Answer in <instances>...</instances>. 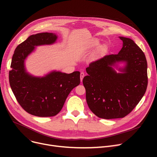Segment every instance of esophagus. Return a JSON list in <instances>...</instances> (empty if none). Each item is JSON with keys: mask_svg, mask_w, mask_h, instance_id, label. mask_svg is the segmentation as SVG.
Here are the masks:
<instances>
[{"mask_svg": "<svg viewBox=\"0 0 157 157\" xmlns=\"http://www.w3.org/2000/svg\"><path fill=\"white\" fill-rule=\"evenodd\" d=\"M84 76H85L84 72H81V74H80V79H81V81H83V79Z\"/></svg>", "mask_w": 157, "mask_h": 157, "instance_id": "esophagus-1", "label": "esophagus"}]
</instances>
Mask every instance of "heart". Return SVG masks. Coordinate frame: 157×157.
<instances>
[{
	"label": "heart",
	"instance_id": "heart-1",
	"mask_svg": "<svg viewBox=\"0 0 157 157\" xmlns=\"http://www.w3.org/2000/svg\"><path fill=\"white\" fill-rule=\"evenodd\" d=\"M100 44V40L98 39H94L91 41H90V43L88 45V48H94Z\"/></svg>",
	"mask_w": 157,
	"mask_h": 157
}]
</instances>
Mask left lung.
<instances>
[{"instance_id":"8db88e82","label":"left lung","mask_w":157,"mask_h":157,"mask_svg":"<svg viewBox=\"0 0 157 157\" xmlns=\"http://www.w3.org/2000/svg\"><path fill=\"white\" fill-rule=\"evenodd\" d=\"M123 47L118 54L105 55L91 62L83 79L90 109L104 119L126 117L144 96L147 85V61L143 52L131 39L120 37ZM125 61L117 73L112 66Z\"/></svg>"}]
</instances>
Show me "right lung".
<instances>
[{"instance_id": "add662e5", "label": "right lung", "mask_w": 157, "mask_h": 157, "mask_svg": "<svg viewBox=\"0 0 157 157\" xmlns=\"http://www.w3.org/2000/svg\"><path fill=\"white\" fill-rule=\"evenodd\" d=\"M53 33H39L29 36L15 49L9 72L12 91L21 108L39 117H53L62 109L71 90L80 83V72H52L43 78L34 77L25 69L24 62L34 46L54 43Z\"/></svg>"}]
</instances>
